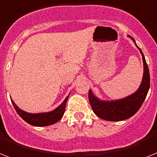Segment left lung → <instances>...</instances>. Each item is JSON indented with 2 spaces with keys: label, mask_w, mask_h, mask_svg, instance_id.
I'll list each match as a JSON object with an SVG mask.
<instances>
[{
  "label": "left lung",
  "mask_w": 157,
  "mask_h": 157,
  "mask_svg": "<svg viewBox=\"0 0 157 157\" xmlns=\"http://www.w3.org/2000/svg\"><path fill=\"white\" fill-rule=\"evenodd\" d=\"M132 40L136 45L134 39H132ZM136 47L139 48L142 55L144 68L143 81L140 86L138 90L131 96L114 101H100L94 96L91 90H90L89 99H90V105L93 111L99 118L107 121H116V122L125 120L131 118L136 114L144 101L150 87V74H149L148 67L145 60L144 56L140 48L137 45Z\"/></svg>",
  "instance_id": "obj_1"
}]
</instances>
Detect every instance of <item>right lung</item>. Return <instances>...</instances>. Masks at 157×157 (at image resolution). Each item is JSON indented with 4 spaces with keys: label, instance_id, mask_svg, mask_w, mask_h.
<instances>
[{
    "label": "right lung",
    "instance_id": "obj_1",
    "mask_svg": "<svg viewBox=\"0 0 157 157\" xmlns=\"http://www.w3.org/2000/svg\"><path fill=\"white\" fill-rule=\"evenodd\" d=\"M67 98H68V96L63 101V103L53 111L48 112V113H41V114H30V113L23 111L15 105L13 100H11V101L14 109H16L17 113L26 123L33 126H36V127H45V126L54 124L62 118L65 111V105Z\"/></svg>",
    "mask_w": 157,
    "mask_h": 157
}]
</instances>
